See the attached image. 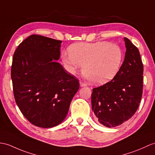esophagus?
<instances>
[{
	"label": "esophagus",
	"instance_id": "esophagus-1",
	"mask_svg": "<svg viewBox=\"0 0 155 155\" xmlns=\"http://www.w3.org/2000/svg\"><path fill=\"white\" fill-rule=\"evenodd\" d=\"M80 85H81V87H84V86H86L87 84H86V83H85V82H84L83 81H81L80 82Z\"/></svg>",
	"mask_w": 155,
	"mask_h": 155
}]
</instances>
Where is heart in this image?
<instances>
[{"label":"heart","instance_id":"obj_1","mask_svg":"<svg viewBox=\"0 0 155 155\" xmlns=\"http://www.w3.org/2000/svg\"><path fill=\"white\" fill-rule=\"evenodd\" d=\"M61 58L68 71L74 73L82 67V74L92 84L106 83L116 76L124 60V52L117 44L107 41L78 43L71 45Z\"/></svg>","mask_w":155,"mask_h":155}]
</instances>
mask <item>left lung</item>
<instances>
[{
  "label": "left lung",
  "instance_id": "8db88e82",
  "mask_svg": "<svg viewBox=\"0 0 155 155\" xmlns=\"http://www.w3.org/2000/svg\"><path fill=\"white\" fill-rule=\"evenodd\" d=\"M126 52L112 80L92 89V109L100 124L114 127L129 120L137 110L143 87V64L139 49L124 38Z\"/></svg>",
  "mask_w": 155,
  "mask_h": 155
}]
</instances>
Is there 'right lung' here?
<instances>
[{
	"label": "right lung",
	"instance_id": "1",
	"mask_svg": "<svg viewBox=\"0 0 155 155\" xmlns=\"http://www.w3.org/2000/svg\"><path fill=\"white\" fill-rule=\"evenodd\" d=\"M62 41L31 35L14 53L11 78L15 101L35 126L50 128L66 117L79 81L56 60Z\"/></svg>",
	"mask_w": 155,
	"mask_h": 155
}]
</instances>
